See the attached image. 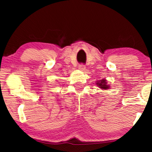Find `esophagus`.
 I'll return each mask as SVG.
<instances>
[{
	"mask_svg": "<svg viewBox=\"0 0 152 152\" xmlns=\"http://www.w3.org/2000/svg\"><path fill=\"white\" fill-rule=\"evenodd\" d=\"M78 68L81 70H82V71H84L86 69V66H85L84 64H80V65L78 66Z\"/></svg>",
	"mask_w": 152,
	"mask_h": 152,
	"instance_id": "esophagus-1",
	"label": "esophagus"
}]
</instances>
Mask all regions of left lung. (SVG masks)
Instances as JSON below:
<instances>
[{
	"mask_svg": "<svg viewBox=\"0 0 152 152\" xmlns=\"http://www.w3.org/2000/svg\"><path fill=\"white\" fill-rule=\"evenodd\" d=\"M96 84L97 86H99V88L102 89H107L109 88V86H107V82H106L105 80H102L100 81H99V82H97Z\"/></svg>",
	"mask_w": 152,
	"mask_h": 152,
	"instance_id": "1",
	"label": "left lung"
}]
</instances>
